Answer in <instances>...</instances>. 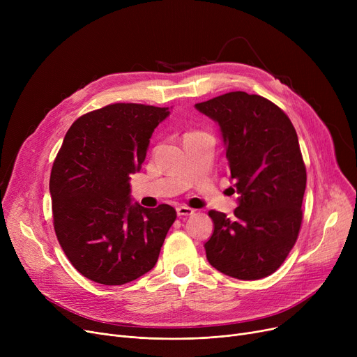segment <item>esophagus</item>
Wrapping results in <instances>:
<instances>
[{
    "label": "esophagus",
    "instance_id": "34e87169",
    "mask_svg": "<svg viewBox=\"0 0 357 357\" xmlns=\"http://www.w3.org/2000/svg\"><path fill=\"white\" fill-rule=\"evenodd\" d=\"M195 210H192L191 207H186V205H179V207L176 208V213L178 215H192Z\"/></svg>",
    "mask_w": 357,
    "mask_h": 357
}]
</instances>
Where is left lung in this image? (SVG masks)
Segmentation results:
<instances>
[{
	"mask_svg": "<svg viewBox=\"0 0 357 357\" xmlns=\"http://www.w3.org/2000/svg\"><path fill=\"white\" fill-rule=\"evenodd\" d=\"M221 128L234 186V217L208 211L214 233L205 243L221 273L256 280L284 264L303 222L305 163L285 112L265 97L234 91L195 104Z\"/></svg>",
	"mask_w": 357,
	"mask_h": 357,
	"instance_id": "left-lung-1",
	"label": "left lung"
}]
</instances>
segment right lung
<instances>
[{"label":"right lung","mask_w":357,"mask_h":357,"mask_svg":"<svg viewBox=\"0 0 357 357\" xmlns=\"http://www.w3.org/2000/svg\"><path fill=\"white\" fill-rule=\"evenodd\" d=\"M167 108L117 102L75 121L52 166L53 227L66 257L85 278L124 285L152 269L176 220L167 204L130 202L128 175L144 162L149 139Z\"/></svg>","instance_id":"obj_1"}]
</instances>
